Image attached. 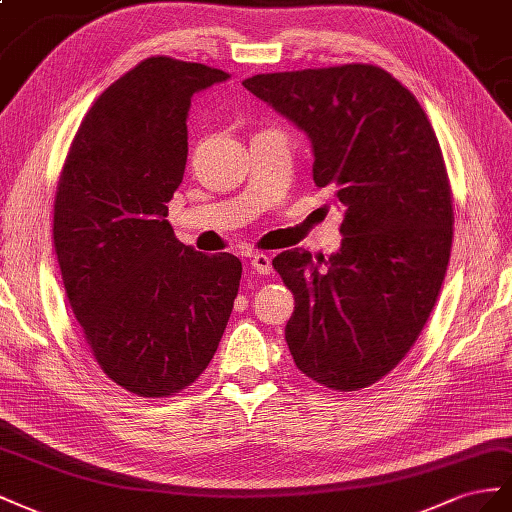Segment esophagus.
Here are the masks:
<instances>
[{"mask_svg":"<svg viewBox=\"0 0 512 512\" xmlns=\"http://www.w3.org/2000/svg\"><path fill=\"white\" fill-rule=\"evenodd\" d=\"M251 268L257 274H270L272 272V257L264 255V253H257L251 257Z\"/></svg>","mask_w":512,"mask_h":512,"instance_id":"34e87169","label":"esophagus"}]
</instances>
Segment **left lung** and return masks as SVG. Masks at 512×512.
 <instances>
[{
    "label": "left lung",
    "mask_w": 512,
    "mask_h": 512,
    "mask_svg": "<svg viewBox=\"0 0 512 512\" xmlns=\"http://www.w3.org/2000/svg\"><path fill=\"white\" fill-rule=\"evenodd\" d=\"M311 139L315 186L343 210L341 248H291L272 266L294 291L285 341L317 384L352 392L410 352L446 276L452 199L440 143L390 72L345 64L242 81Z\"/></svg>",
    "instance_id": "1"
}]
</instances>
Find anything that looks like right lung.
Wrapping results in <instances>:
<instances>
[{"label":"right lung","mask_w":512,"mask_h":512,"mask_svg":"<svg viewBox=\"0 0 512 512\" xmlns=\"http://www.w3.org/2000/svg\"><path fill=\"white\" fill-rule=\"evenodd\" d=\"M229 75L148 57L102 92L60 175L53 242L72 311L100 369L139 397H169L206 371L242 264L175 238L193 94Z\"/></svg>","instance_id":"add662e5"}]
</instances>
